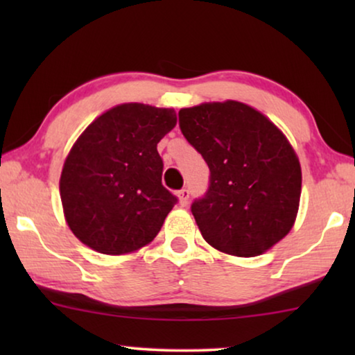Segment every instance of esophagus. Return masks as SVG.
<instances>
[{
  "mask_svg": "<svg viewBox=\"0 0 355 355\" xmlns=\"http://www.w3.org/2000/svg\"><path fill=\"white\" fill-rule=\"evenodd\" d=\"M189 197H191V192H189V189H182V191H179V192H178L179 205L186 207L187 202H189Z\"/></svg>",
  "mask_w": 355,
  "mask_h": 355,
  "instance_id": "obj_1",
  "label": "esophagus"
}]
</instances>
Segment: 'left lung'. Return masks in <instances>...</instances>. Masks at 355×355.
<instances>
[{"label":"left lung","instance_id":"left-lung-1","mask_svg":"<svg viewBox=\"0 0 355 355\" xmlns=\"http://www.w3.org/2000/svg\"><path fill=\"white\" fill-rule=\"evenodd\" d=\"M179 125L210 168L205 197L192 203L203 239L223 254L257 257L288 236L302 171L286 135L236 100L179 110Z\"/></svg>","mask_w":355,"mask_h":355}]
</instances>
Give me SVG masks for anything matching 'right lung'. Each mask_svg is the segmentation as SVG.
Here are the masks:
<instances>
[{"instance_id":"right-lung-1","label":"right lung","mask_w":355,"mask_h":355,"mask_svg":"<svg viewBox=\"0 0 355 355\" xmlns=\"http://www.w3.org/2000/svg\"><path fill=\"white\" fill-rule=\"evenodd\" d=\"M178 123L173 108L123 103L100 114L64 159L60 196L77 239L105 255L148 245L178 198L163 187L157 145Z\"/></svg>"}]
</instances>
